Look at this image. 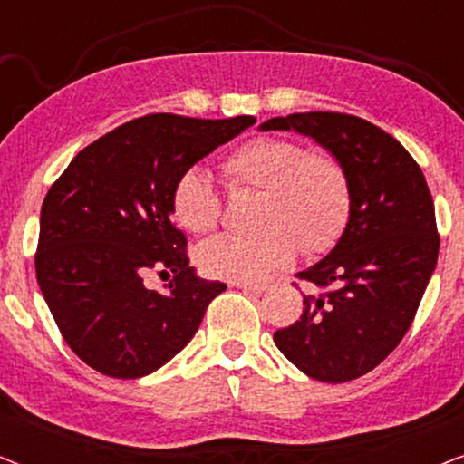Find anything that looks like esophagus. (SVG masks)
I'll list each match as a JSON object with an SVG mask.
<instances>
[{
  "instance_id": "1",
  "label": "esophagus",
  "mask_w": 464,
  "mask_h": 464,
  "mask_svg": "<svg viewBox=\"0 0 464 464\" xmlns=\"http://www.w3.org/2000/svg\"><path fill=\"white\" fill-rule=\"evenodd\" d=\"M238 289L251 291V294H264L268 289V283H234Z\"/></svg>"
}]
</instances>
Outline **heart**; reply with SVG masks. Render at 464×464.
I'll list each match as a JSON object with an SVG mask.
<instances>
[{
	"label": "heart",
	"instance_id": "1",
	"mask_svg": "<svg viewBox=\"0 0 464 464\" xmlns=\"http://www.w3.org/2000/svg\"><path fill=\"white\" fill-rule=\"evenodd\" d=\"M230 192H256L245 237H218L196 249V264L211 278L251 281L289 264L300 249L319 256L338 243L351 215V183L325 151L285 137H256L221 162ZM173 215L189 234L218 227L221 200L200 169H189L170 194Z\"/></svg>",
	"mask_w": 464,
	"mask_h": 464
}]
</instances>
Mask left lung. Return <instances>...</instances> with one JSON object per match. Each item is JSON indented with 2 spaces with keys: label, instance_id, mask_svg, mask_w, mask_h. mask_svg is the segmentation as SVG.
Returning a JSON list of instances; mask_svg holds the SVG:
<instances>
[{
  "label": "left lung",
  "instance_id": "left-lung-1",
  "mask_svg": "<svg viewBox=\"0 0 464 464\" xmlns=\"http://www.w3.org/2000/svg\"><path fill=\"white\" fill-rule=\"evenodd\" d=\"M259 130H295L323 145L348 175L351 215L338 245L297 272L313 285L300 321L275 344L306 376L348 382L403 340L440 253L435 207L408 150L363 118L338 111L270 118Z\"/></svg>",
  "mask_w": 464,
  "mask_h": 464
}]
</instances>
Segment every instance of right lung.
<instances>
[{
	"label": "right lung",
	"mask_w": 464,
	"mask_h": 464,
	"mask_svg": "<svg viewBox=\"0 0 464 464\" xmlns=\"http://www.w3.org/2000/svg\"><path fill=\"white\" fill-rule=\"evenodd\" d=\"M253 124L150 113L82 150L48 189L37 283L63 338L92 370L124 380L156 372L226 291L189 266L170 194L181 173ZM151 269L174 275L164 292L144 287Z\"/></svg>",
	"instance_id": "obj_1"
}]
</instances>
